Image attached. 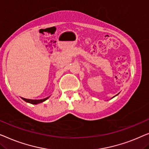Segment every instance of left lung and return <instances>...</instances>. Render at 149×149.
Segmentation results:
<instances>
[{
    "mask_svg": "<svg viewBox=\"0 0 149 149\" xmlns=\"http://www.w3.org/2000/svg\"><path fill=\"white\" fill-rule=\"evenodd\" d=\"M117 95H116V96H117ZM115 96H113V97H115Z\"/></svg>",
    "mask_w": 149,
    "mask_h": 149,
    "instance_id": "8db88e82",
    "label": "left lung"
}]
</instances>
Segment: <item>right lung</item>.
Wrapping results in <instances>:
<instances>
[{
  "mask_svg": "<svg viewBox=\"0 0 149 149\" xmlns=\"http://www.w3.org/2000/svg\"><path fill=\"white\" fill-rule=\"evenodd\" d=\"M50 96H48V97L45 98H43V99H40V100H32V99H27V98H22L23 100H24V101H26L27 102H29V103L30 104H39V103H41V102H42L44 101H45V100H47L48 98H49Z\"/></svg>",
  "mask_w": 149,
  "mask_h": 149,
  "instance_id": "right-lung-1",
  "label": "right lung"
}]
</instances>
